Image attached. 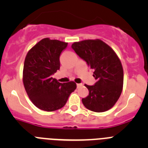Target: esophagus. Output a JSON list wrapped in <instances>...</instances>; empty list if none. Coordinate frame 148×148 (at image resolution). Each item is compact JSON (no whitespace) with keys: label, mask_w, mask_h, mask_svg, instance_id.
I'll use <instances>...</instances> for the list:
<instances>
[{"label":"esophagus","mask_w":148,"mask_h":148,"mask_svg":"<svg viewBox=\"0 0 148 148\" xmlns=\"http://www.w3.org/2000/svg\"><path fill=\"white\" fill-rule=\"evenodd\" d=\"M82 86H83V84H77V87H81Z\"/></svg>","instance_id":"esophagus-1"}]
</instances>
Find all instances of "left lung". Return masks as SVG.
Masks as SVG:
<instances>
[{"label":"left lung","instance_id":"8db88e82","mask_svg":"<svg viewBox=\"0 0 148 148\" xmlns=\"http://www.w3.org/2000/svg\"><path fill=\"white\" fill-rule=\"evenodd\" d=\"M72 48L93 70L97 80L93 86L84 84L89 95L82 99L86 108L101 113L112 108L123 89L124 72L121 61L112 48L100 39L74 42Z\"/></svg>","mask_w":148,"mask_h":148}]
</instances>
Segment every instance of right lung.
<instances>
[{
  "instance_id": "right-lung-1",
  "label": "right lung",
  "mask_w": 148,
  "mask_h": 148,
  "mask_svg": "<svg viewBox=\"0 0 148 148\" xmlns=\"http://www.w3.org/2000/svg\"><path fill=\"white\" fill-rule=\"evenodd\" d=\"M67 44L46 38L31 48L26 56L23 86L31 101L40 110L51 112L63 108L76 89L74 82L62 84L52 77L60 69V55Z\"/></svg>"
}]
</instances>
